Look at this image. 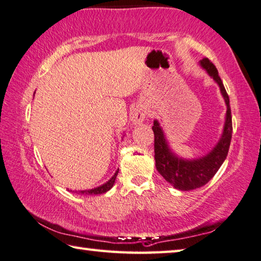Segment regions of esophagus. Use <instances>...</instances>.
Segmentation results:
<instances>
[{
  "label": "esophagus",
  "mask_w": 261,
  "mask_h": 261,
  "mask_svg": "<svg viewBox=\"0 0 261 261\" xmlns=\"http://www.w3.org/2000/svg\"><path fill=\"white\" fill-rule=\"evenodd\" d=\"M145 119H147V110L144 108H136L130 117V120L134 125H139V123L143 122Z\"/></svg>",
  "instance_id": "34e87169"
}]
</instances>
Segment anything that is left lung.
<instances>
[{
    "label": "left lung",
    "mask_w": 261,
    "mask_h": 261,
    "mask_svg": "<svg viewBox=\"0 0 261 261\" xmlns=\"http://www.w3.org/2000/svg\"><path fill=\"white\" fill-rule=\"evenodd\" d=\"M200 65L218 82L227 104L223 134L216 148L205 157L195 159V161H184L171 152L159 122L154 120L152 126L154 134V161H156L157 170L164 179L179 190H194L206 185L216 175L222 163L225 162L231 141L232 122L229 96L227 94L214 64L208 58H203L200 61Z\"/></svg>",
    "instance_id": "1"
}]
</instances>
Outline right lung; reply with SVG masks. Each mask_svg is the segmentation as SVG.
Segmentation results:
<instances>
[{
    "label": "right lung",
    "mask_w": 261,
    "mask_h": 261,
    "mask_svg": "<svg viewBox=\"0 0 261 261\" xmlns=\"http://www.w3.org/2000/svg\"><path fill=\"white\" fill-rule=\"evenodd\" d=\"M118 172H119V170L116 173H114V175L107 182V184L99 186V187H97V188H94V189H90V190L80 191V194H82V195H100V194L107 193V191H109L113 187L114 181H116V177H117Z\"/></svg>",
    "instance_id": "1"
}]
</instances>
